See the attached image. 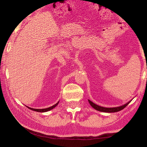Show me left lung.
Returning a JSON list of instances; mask_svg holds the SVG:
<instances>
[{
	"label": "left lung",
	"instance_id": "8db88e82",
	"mask_svg": "<svg viewBox=\"0 0 147 147\" xmlns=\"http://www.w3.org/2000/svg\"><path fill=\"white\" fill-rule=\"evenodd\" d=\"M89 104H90V105L93 107L94 109H95L96 110H98V111H102V112H106V113H113V112H117V111H119L122 110V109H124L125 107L128 105V104L130 102H128L125 104H124V105L121 106H119V107H115V108H104V107H102L100 106H98L95 104L94 103H93V102H91V100H88Z\"/></svg>",
	"mask_w": 147,
	"mask_h": 147
}]
</instances>
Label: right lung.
Listing matches in <instances>:
<instances>
[{
  "label": "right lung",
  "mask_w": 147,
  "mask_h": 147,
  "mask_svg": "<svg viewBox=\"0 0 147 147\" xmlns=\"http://www.w3.org/2000/svg\"><path fill=\"white\" fill-rule=\"evenodd\" d=\"M58 103H59V102H57L56 104H54V105H53V106L49 107V108H45V109H34V108H29V107H28V106H27V107H28V108L29 109H32V110L35 111H38V112H46V111H48L51 110V109H53V108H55V107H56L57 105H58Z\"/></svg>",
  "instance_id": "obj_1"
}]
</instances>
